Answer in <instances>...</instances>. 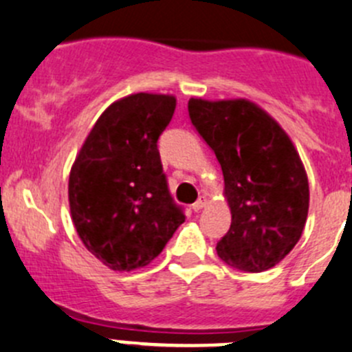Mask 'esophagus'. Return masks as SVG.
Here are the masks:
<instances>
[{
    "mask_svg": "<svg viewBox=\"0 0 352 352\" xmlns=\"http://www.w3.org/2000/svg\"><path fill=\"white\" fill-rule=\"evenodd\" d=\"M204 207H206V197H200V199L197 200L195 204H193L192 209L195 210V212H199V210H200V209H204Z\"/></svg>",
    "mask_w": 352,
    "mask_h": 352,
    "instance_id": "1",
    "label": "esophagus"
}]
</instances>
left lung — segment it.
I'll list each match as a JSON object with an SVG mask.
<instances>
[{"mask_svg":"<svg viewBox=\"0 0 352 352\" xmlns=\"http://www.w3.org/2000/svg\"><path fill=\"white\" fill-rule=\"evenodd\" d=\"M193 128L216 153L232 224L217 256L261 273L278 264L302 235L309 185L300 157L273 117L247 100L192 98Z\"/></svg>","mask_w":352,"mask_h":352,"instance_id":"1","label":"left lung"}]
</instances>
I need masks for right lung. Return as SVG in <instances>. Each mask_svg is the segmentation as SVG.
Instances as JSON below:
<instances>
[{
  "instance_id": "right-lung-1",
  "label": "right lung",
  "mask_w": 352,
  "mask_h": 352,
  "mask_svg": "<svg viewBox=\"0 0 352 352\" xmlns=\"http://www.w3.org/2000/svg\"><path fill=\"white\" fill-rule=\"evenodd\" d=\"M174 109L169 95L117 100L96 120L70 169L74 226L86 249L113 271L152 263L185 223L157 148Z\"/></svg>"
}]
</instances>
